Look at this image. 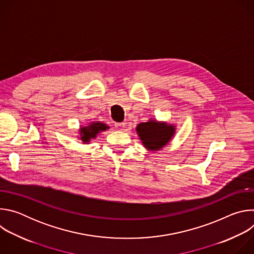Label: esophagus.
<instances>
[{
	"instance_id": "1",
	"label": "esophagus",
	"mask_w": 254,
	"mask_h": 254,
	"mask_svg": "<svg viewBox=\"0 0 254 254\" xmlns=\"http://www.w3.org/2000/svg\"><path fill=\"white\" fill-rule=\"evenodd\" d=\"M115 127L118 130H124L126 127V124L125 123H116Z\"/></svg>"
}]
</instances>
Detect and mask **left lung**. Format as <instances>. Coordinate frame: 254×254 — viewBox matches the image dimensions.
I'll use <instances>...</instances> for the list:
<instances>
[{
  "label": "left lung",
  "instance_id": "1",
  "mask_svg": "<svg viewBox=\"0 0 254 254\" xmlns=\"http://www.w3.org/2000/svg\"><path fill=\"white\" fill-rule=\"evenodd\" d=\"M136 131L143 146L151 151L160 150L172 138L175 127L156 121L141 123L136 127Z\"/></svg>",
  "mask_w": 254,
  "mask_h": 254
}]
</instances>
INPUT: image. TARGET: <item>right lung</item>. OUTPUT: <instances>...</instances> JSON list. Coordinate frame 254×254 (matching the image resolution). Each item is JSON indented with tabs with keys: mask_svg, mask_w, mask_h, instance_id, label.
<instances>
[{
	"mask_svg": "<svg viewBox=\"0 0 254 254\" xmlns=\"http://www.w3.org/2000/svg\"><path fill=\"white\" fill-rule=\"evenodd\" d=\"M106 128H108V127H106L104 124L101 123H94L91 124L89 127H82L80 129V134H81V139L83 141H88L90 138L95 137V135L101 131V130H105Z\"/></svg>",
	"mask_w": 254,
	"mask_h": 254,
	"instance_id": "right-lung-1",
	"label": "right lung"
}]
</instances>
